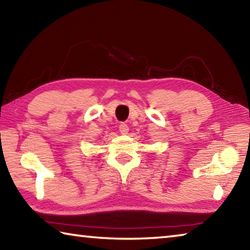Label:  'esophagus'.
Masks as SVG:
<instances>
[{"label": "esophagus", "instance_id": "34e87169", "mask_svg": "<svg viewBox=\"0 0 250 250\" xmlns=\"http://www.w3.org/2000/svg\"><path fill=\"white\" fill-rule=\"evenodd\" d=\"M119 131L122 134H126V133H128V131H129V126L126 125L125 124H121L119 125Z\"/></svg>", "mask_w": 250, "mask_h": 250}]
</instances>
